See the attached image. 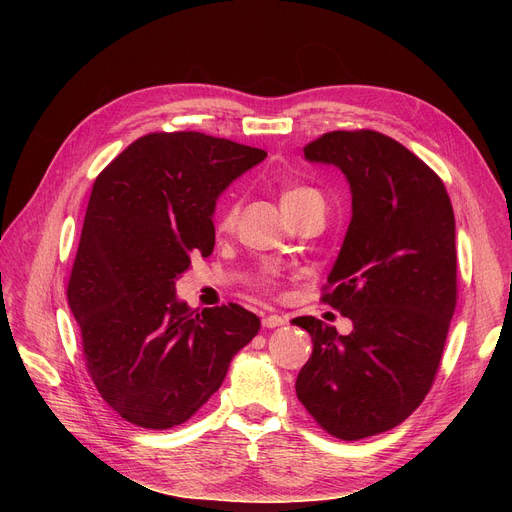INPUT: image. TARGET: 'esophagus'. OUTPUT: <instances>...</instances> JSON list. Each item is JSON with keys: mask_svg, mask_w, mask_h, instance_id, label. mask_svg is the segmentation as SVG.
Returning a JSON list of instances; mask_svg holds the SVG:
<instances>
[{"mask_svg": "<svg viewBox=\"0 0 512 512\" xmlns=\"http://www.w3.org/2000/svg\"><path fill=\"white\" fill-rule=\"evenodd\" d=\"M286 324V317L282 315H267L263 317V328H280Z\"/></svg>", "mask_w": 512, "mask_h": 512, "instance_id": "34e87169", "label": "esophagus"}]
</instances>
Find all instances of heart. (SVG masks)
I'll return each mask as SVG.
<instances>
[{
	"label": "heart",
	"instance_id": "1",
	"mask_svg": "<svg viewBox=\"0 0 512 512\" xmlns=\"http://www.w3.org/2000/svg\"><path fill=\"white\" fill-rule=\"evenodd\" d=\"M315 201H321V195L315 191L313 186H307V184H286V186L282 188V193H280V205H282V209H284L286 215H288V213H294V211H299V209H303L305 205L315 203ZM236 218H238V201H236V199H230V201L222 207V211H220L218 230L228 232V230L234 226ZM263 286H274V282H272V280H265Z\"/></svg>",
	"mask_w": 512,
	"mask_h": 512
}]
</instances>
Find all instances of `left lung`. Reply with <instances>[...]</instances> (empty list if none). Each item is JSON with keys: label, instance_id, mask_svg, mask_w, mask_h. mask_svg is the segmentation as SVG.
Wrapping results in <instances>:
<instances>
[{"label": "left lung", "instance_id": "left-lung-1", "mask_svg": "<svg viewBox=\"0 0 512 512\" xmlns=\"http://www.w3.org/2000/svg\"><path fill=\"white\" fill-rule=\"evenodd\" d=\"M303 151L351 184L353 218L321 301L353 332L292 319L313 340L297 396L328 434L361 440L405 421L436 380L456 307L452 203L440 176L382 132L334 130Z\"/></svg>", "mask_w": 512, "mask_h": 512}]
</instances>
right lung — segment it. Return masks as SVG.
<instances>
[{"label": "right lung", "instance_id": "add662e5", "mask_svg": "<svg viewBox=\"0 0 512 512\" xmlns=\"http://www.w3.org/2000/svg\"><path fill=\"white\" fill-rule=\"evenodd\" d=\"M267 153L203 132H151L95 180L68 305L101 398L122 419L170 429L191 419L259 332L236 303L191 309L176 280L215 245L211 215Z\"/></svg>", "mask_w": 512, "mask_h": 512}]
</instances>
